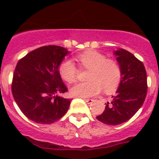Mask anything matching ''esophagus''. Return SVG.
<instances>
[{"label":"esophagus","instance_id":"34e87169","mask_svg":"<svg viewBox=\"0 0 159 159\" xmlns=\"http://www.w3.org/2000/svg\"><path fill=\"white\" fill-rule=\"evenodd\" d=\"M84 101L87 102V103H88V104H91L92 102H94V100L93 99H84Z\"/></svg>","mask_w":159,"mask_h":159}]
</instances>
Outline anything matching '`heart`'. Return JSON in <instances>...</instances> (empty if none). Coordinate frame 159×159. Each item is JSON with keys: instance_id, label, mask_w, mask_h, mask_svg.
I'll return each mask as SVG.
<instances>
[{"instance_id": "heart-1", "label": "heart", "mask_w": 159, "mask_h": 159, "mask_svg": "<svg viewBox=\"0 0 159 159\" xmlns=\"http://www.w3.org/2000/svg\"><path fill=\"white\" fill-rule=\"evenodd\" d=\"M77 59L83 69L88 70V81L78 83L71 89L75 97H90L99 94L103 89L106 94L112 93L120 84L122 70L118 62L109 59L104 54L95 50H87L77 55ZM58 72L67 83L77 81L78 69L71 59H65L60 63Z\"/></svg>"}]
</instances>
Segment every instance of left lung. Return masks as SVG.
Masks as SVG:
<instances>
[{"label":"left lung","mask_w":159,"mask_h":159,"mask_svg":"<svg viewBox=\"0 0 159 159\" xmlns=\"http://www.w3.org/2000/svg\"><path fill=\"white\" fill-rule=\"evenodd\" d=\"M122 70V78L116 96L105 103L103 113L98 120L109 125H117L132 118L146 98L148 84L144 65L134 55L125 49L115 52Z\"/></svg>","instance_id":"8db88e82"}]
</instances>
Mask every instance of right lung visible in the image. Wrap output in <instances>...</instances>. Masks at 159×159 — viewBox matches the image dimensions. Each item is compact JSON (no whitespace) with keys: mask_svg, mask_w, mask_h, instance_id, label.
Wrapping results in <instances>:
<instances>
[{"mask_svg":"<svg viewBox=\"0 0 159 159\" xmlns=\"http://www.w3.org/2000/svg\"><path fill=\"white\" fill-rule=\"evenodd\" d=\"M67 53L61 46H43L27 53L16 64L12 95L22 113L35 123H53L68 110L71 100L57 95L67 92L58 72Z\"/></svg>","mask_w":159,"mask_h":159,"instance_id":"obj_1","label":"right lung"}]
</instances>
